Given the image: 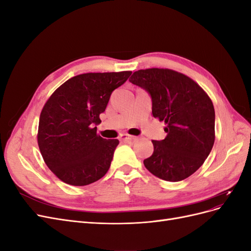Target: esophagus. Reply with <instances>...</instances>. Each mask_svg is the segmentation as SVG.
<instances>
[{"instance_id":"obj_1","label":"esophagus","mask_w":251,"mask_h":251,"mask_svg":"<svg viewBox=\"0 0 251 251\" xmlns=\"http://www.w3.org/2000/svg\"><path fill=\"white\" fill-rule=\"evenodd\" d=\"M121 139L125 140V141L131 142V141H134L136 139V137H135V136L128 135V134H123V135H121Z\"/></svg>"}]
</instances>
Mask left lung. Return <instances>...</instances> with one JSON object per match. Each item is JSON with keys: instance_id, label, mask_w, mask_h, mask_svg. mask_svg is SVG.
Listing matches in <instances>:
<instances>
[{"instance_id": "1", "label": "left lung", "mask_w": 251, "mask_h": 251, "mask_svg": "<svg viewBox=\"0 0 251 251\" xmlns=\"http://www.w3.org/2000/svg\"><path fill=\"white\" fill-rule=\"evenodd\" d=\"M151 98V113L168 134L153 140L154 153L143 164L154 176L178 182L204 163L215 142V109L208 95L186 75L170 69L138 70L130 78Z\"/></svg>"}]
</instances>
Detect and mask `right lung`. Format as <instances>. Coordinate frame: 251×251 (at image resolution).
I'll use <instances>...</instances> for the list:
<instances>
[{"label": "right lung", "instance_id": "right-lung-1", "mask_svg": "<svg viewBox=\"0 0 251 251\" xmlns=\"http://www.w3.org/2000/svg\"><path fill=\"white\" fill-rule=\"evenodd\" d=\"M131 71L85 73L57 88L42 110L37 143L51 172L74 186L102 178L110 169L117 139L96 134L112 92Z\"/></svg>", "mask_w": 251, "mask_h": 251}]
</instances>
